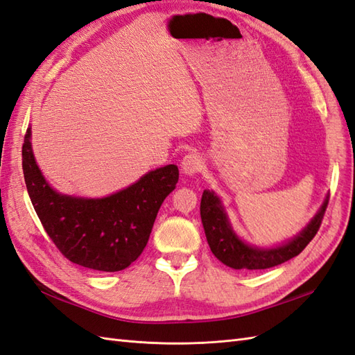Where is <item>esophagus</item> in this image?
<instances>
[{"instance_id":"obj_1","label":"esophagus","mask_w":355,"mask_h":355,"mask_svg":"<svg viewBox=\"0 0 355 355\" xmlns=\"http://www.w3.org/2000/svg\"><path fill=\"white\" fill-rule=\"evenodd\" d=\"M202 167H203V159L200 155L196 152L185 155L182 159V170L189 176H193V175H196V173L200 171Z\"/></svg>"}]
</instances>
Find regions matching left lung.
<instances>
[{
  "label": "left lung",
  "instance_id": "1",
  "mask_svg": "<svg viewBox=\"0 0 355 355\" xmlns=\"http://www.w3.org/2000/svg\"><path fill=\"white\" fill-rule=\"evenodd\" d=\"M328 206V198L322 207L309 223L298 236L289 241L288 244L270 250L256 248L244 244L235 233L224 214L220 198L209 189H205L200 202V217L206 233L207 244L211 247L214 256L233 270H266L277 266L289 259L298 256L307 244L315 238L324 218Z\"/></svg>",
  "mask_w": 355,
  "mask_h": 355
}]
</instances>
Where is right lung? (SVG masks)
Returning a JSON list of instances; mask_svg holds the SVG:
<instances>
[{
  "label": "right lung",
  "mask_w": 355,
  "mask_h": 355,
  "mask_svg": "<svg viewBox=\"0 0 355 355\" xmlns=\"http://www.w3.org/2000/svg\"><path fill=\"white\" fill-rule=\"evenodd\" d=\"M31 131L22 144V170L43 229L69 261L93 271L116 272L131 265L148 244L159 207L175 189L179 170L166 166L103 198L63 196L48 185L34 161Z\"/></svg>",
  "instance_id": "right-lung-1"
}]
</instances>
